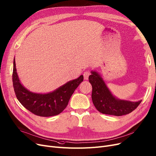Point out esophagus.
<instances>
[{
	"label": "esophagus",
	"mask_w": 156,
	"mask_h": 156,
	"mask_svg": "<svg viewBox=\"0 0 156 156\" xmlns=\"http://www.w3.org/2000/svg\"><path fill=\"white\" fill-rule=\"evenodd\" d=\"M83 76H84V79L85 80H88V77L90 76V72L88 71H85L83 73Z\"/></svg>",
	"instance_id": "obj_1"
}]
</instances>
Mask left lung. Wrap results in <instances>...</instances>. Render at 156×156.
Instances as JSON below:
<instances>
[{"instance_id": "left-lung-1", "label": "left lung", "mask_w": 156, "mask_h": 156, "mask_svg": "<svg viewBox=\"0 0 156 156\" xmlns=\"http://www.w3.org/2000/svg\"><path fill=\"white\" fill-rule=\"evenodd\" d=\"M91 73L88 79L92 86V101L101 113L118 116L125 115L131 113L141 102L118 98L112 94L101 75L95 70Z\"/></svg>"}]
</instances>
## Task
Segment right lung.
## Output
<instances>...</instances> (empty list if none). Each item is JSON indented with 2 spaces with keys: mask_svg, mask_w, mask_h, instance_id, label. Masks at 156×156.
I'll use <instances>...</instances> for the list:
<instances>
[{
  "mask_svg": "<svg viewBox=\"0 0 156 156\" xmlns=\"http://www.w3.org/2000/svg\"><path fill=\"white\" fill-rule=\"evenodd\" d=\"M83 81V76L81 75L52 92L38 93L30 91L20 83L15 58L13 60V84L16 97L24 108L36 115L47 117L61 113L67 106L75 90Z\"/></svg>",
  "mask_w": 156,
  "mask_h": 156,
  "instance_id": "add662e5",
  "label": "right lung"
}]
</instances>
